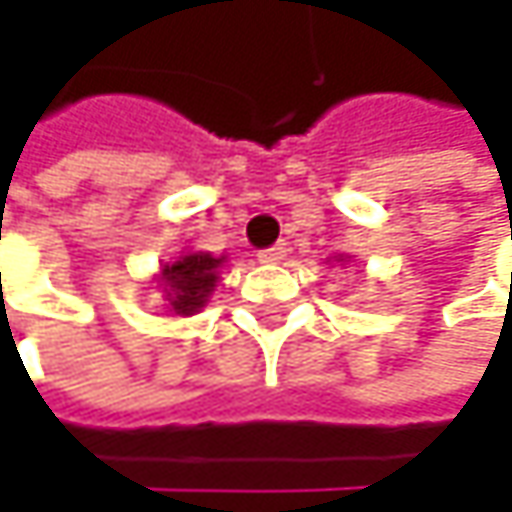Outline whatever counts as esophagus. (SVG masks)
<instances>
[{
  "mask_svg": "<svg viewBox=\"0 0 512 512\" xmlns=\"http://www.w3.org/2000/svg\"><path fill=\"white\" fill-rule=\"evenodd\" d=\"M284 257H287V243H275L272 249L257 252V260H260V263H281Z\"/></svg>",
  "mask_w": 512,
  "mask_h": 512,
  "instance_id": "obj_1",
  "label": "esophagus"
}]
</instances>
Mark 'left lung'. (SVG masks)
I'll list each match as a JSON object with an SVG mask.
<instances>
[{
	"label": "left lung",
	"instance_id": "8db88e82",
	"mask_svg": "<svg viewBox=\"0 0 512 512\" xmlns=\"http://www.w3.org/2000/svg\"><path fill=\"white\" fill-rule=\"evenodd\" d=\"M335 260H338V263H350V257H344V255H341V257H335Z\"/></svg>",
	"mask_w": 512,
	"mask_h": 512
}]
</instances>
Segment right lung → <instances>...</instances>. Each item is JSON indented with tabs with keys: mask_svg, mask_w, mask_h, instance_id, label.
<instances>
[{
	"mask_svg": "<svg viewBox=\"0 0 512 512\" xmlns=\"http://www.w3.org/2000/svg\"><path fill=\"white\" fill-rule=\"evenodd\" d=\"M225 255H210V252H180L174 260L159 263V272L154 275L156 287L162 290L165 308L177 317H192L198 314L216 284H219V272L225 266Z\"/></svg>",
	"mask_w": 512,
	"mask_h": 512,
	"instance_id": "obj_1",
	"label": "right lung"
}]
</instances>
